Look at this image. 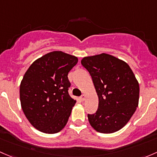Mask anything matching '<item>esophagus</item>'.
Wrapping results in <instances>:
<instances>
[{"label": "esophagus", "instance_id": "34e87169", "mask_svg": "<svg viewBox=\"0 0 157 157\" xmlns=\"http://www.w3.org/2000/svg\"><path fill=\"white\" fill-rule=\"evenodd\" d=\"M80 99L82 100V101H84V100L85 99V94H82V96L80 97Z\"/></svg>", "mask_w": 157, "mask_h": 157}]
</instances>
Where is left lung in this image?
Masks as SVG:
<instances>
[{"label": "left lung", "instance_id": "8db88e82", "mask_svg": "<svg viewBox=\"0 0 157 157\" xmlns=\"http://www.w3.org/2000/svg\"><path fill=\"white\" fill-rule=\"evenodd\" d=\"M92 78L98 109L88 114L90 125L101 133H113L130 120L138 106L139 84L130 67L107 54L84 57L81 61Z\"/></svg>", "mask_w": 157, "mask_h": 157}]
</instances>
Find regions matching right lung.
Returning a JSON list of instances; mask_svg holds the SVG:
<instances>
[{
    "instance_id": "obj_1",
    "label": "right lung",
    "mask_w": 157,
    "mask_h": 157,
    "mask_svg": "<svg viewBox=\"0 0 157 157\" xmlns=\"http://www.w3.org/2000/svg\"><path fill=\"white\" fill-rule=\"evenodd\" d=\"M78 58L53 51L36 59L24 75L19 95L22 109L36 129L55 134L67 125L76 101L69 94L68 73Z\"/></svg>"
}]
</instances>
